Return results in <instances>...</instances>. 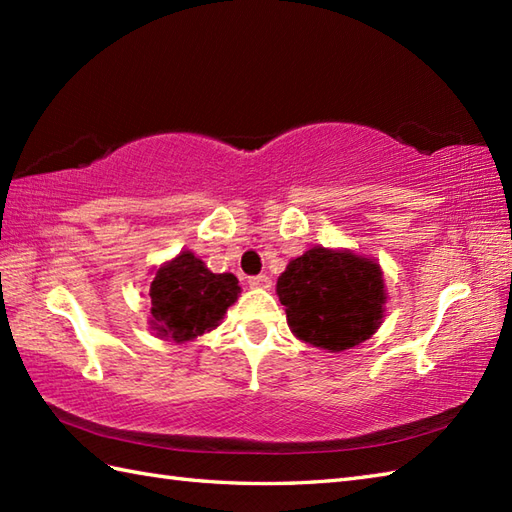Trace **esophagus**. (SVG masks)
I'll use <instances>...</instances> for the list:
<instances>
[{
    "mask_svg": "<svg viewBox=\"0 0 512 512\" xmlns=\"http://www.w3.org/2000/svg\"><path fill=\"white\" fill-rule=\"evenodd\" d=\"M248 284H250V288H270L273 281H270L268 275H255V277L248 279Z\"/></svg>",
    "mask_w": 512,
    "mask_h": 512,
    "instance_id": "obj_1",
    "label": "esophagus"
}]
</instances>
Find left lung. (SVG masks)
<instances>
[{
    "instance_id": "left-lung-1",
    "label": "left lung",
    "mask_w": 512,
    "mask_h": 512,
    "mask_svg": "<svg viewBox=\"0 0 512 512\" xmlns=\"http://www.w3.org/2000/svg\"><path fill=\"white\" fill-rule=\"evenodd\" d=\"M290 332L325 352H345L372 339L383 325V268L350 248L314 246L290 259L277 279Z\"/></svg>"
}]
</instances>
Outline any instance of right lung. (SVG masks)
Listing matches in <instances>:
<instances>
[{"label": "right lung", "instance_id": "add662e5", "mask_svg": "<svg viewBox=\"0 0 512 512\" xmlns=\"http://www.w3.org/2000/svg\"><path fill=\"white\" fill-rule=\"evenodd\" d=\"M239 292L233 273H211L200 257L184 248L156 268L149 288V328L171 343L193 341L222 323Z\"/></svg>", "mask_w": 512, "mask_h": 512}]
</instances>
